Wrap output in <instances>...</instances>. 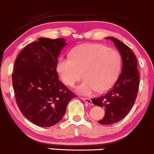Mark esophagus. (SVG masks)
<instances>
[{
    "label": "esophagus",
    "mask_w": 154,
    "mask_h": 154,
    "mask_svg": "<svg viewBox=\"0 0 154 154\" xmlns=\"http://www.w3.org/2000/svg\"><path fill=\"white\" fill-rule=\"evenodd\" d=\"M81 99H82V100H83L84 102H85V103H88V104L92 105V102H91V99H89V98H85V97H81Z\"/></svg>",
    "instance_id": "obj_1"
}]
</instances>
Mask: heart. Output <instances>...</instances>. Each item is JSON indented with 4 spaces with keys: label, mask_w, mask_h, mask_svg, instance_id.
<instances>
[{
    "label": "heart",
    "mask_w": 154,
    "mask_h": 154,
    "mask_svg": "<svg viewBox=\"0 0 154 154\" xmlns=\"http://www.w3.org/2000/svg\"><path fill=\"white\" fill-rule=\"evenodd\" d=\"M121 68L118 51L102 44H86L78 46L69 56H62L57 63V72L63 84L74 87L82 79L85 80L76 88L82 95L104 92L113 85Z\"/></svg>",
    "instance_id": "obj_1"
}]
</instances>
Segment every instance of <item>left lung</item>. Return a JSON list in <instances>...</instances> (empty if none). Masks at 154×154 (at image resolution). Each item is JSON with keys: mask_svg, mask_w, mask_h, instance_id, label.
I'll list each match as a JSON object with an SVG mask.
<instances>
[{"mask_svg": "<svg viewBox=\"0 0 154 154\" xmlns=\"http://www.w3.org/2000/svg\"><path fill=\"white\" fill-rule=\"evenodd\" d=\"M106 39L113 41L118 48L122 57V69L114 86L105 95L92 100L94 105L104 108V118L98 121L103 125L115 124L127 116L135 103L139 88L137 60L132 50L116 38Z\"/></svg>", "mask_w": 154, "mask_h": 154, "instance_id": "obj_1", "label": "left lung"}]
</instances>
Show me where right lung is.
Wrapping results in <instances>:
<instances>
[{
    "mask_svg": "<svg viewBox=\"0 0 154 154\" xmlns=\"http://www.w3.org/2000/svg\"><path fill=\"white\" fill-rule=\"evenodd\" d=\"M64 39L39 38L18 55L12 74L16 101L27 120L41 127L55 125L76 96L60 80L57 57Z\"/></svg>",
    "mask_w": 154,
    "mask_h": 154,
    "instance_id": "right-lung-1",
    "label": "right lung"
}]
</instances>
